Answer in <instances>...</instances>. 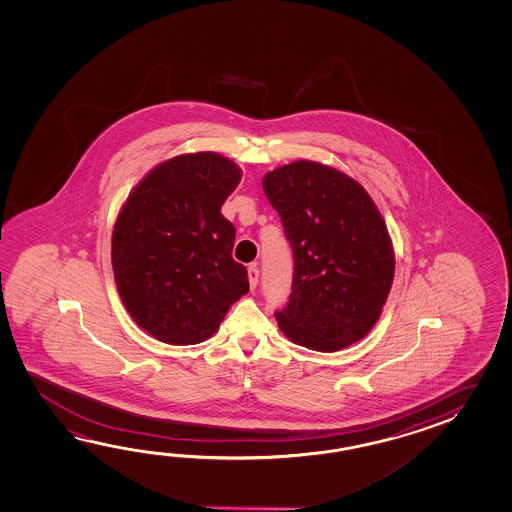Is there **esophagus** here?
<instances>
[{"label":"esophagus","mask_w":512,"mask_h":512,"mask_svg":"<svg viewBox=\"0 0 512 512\" xmlns=\"http://www.w3.org/2000/svg\"><path fill=\"white\" fill-rule=\"evenodd\" d=\"M247 276H249L251 289L254 291V289H256V285H258V278H260V271H258V267H256V265H251V267H249V271H247Z\"/></svg>","instance_id":"34e87169"}]
</instances>
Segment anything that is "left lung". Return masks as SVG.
Masks as SVG:
<instances>
[{
    "mask_svg": "<svg viewBox=\"0 0 512 512\" xmlns=\"http://www.w3.org/2000/svg\"><path fill=\"white\" fill-rule=\"evenodd\" d=\"M261 186L294 252L293 293L276 313L283 335L324 353L359 342L381 318L395 274L379 208L353 177L316 161L278 166Z\"/></svg>",
    "mask_w": 512,
    "mask_h": 512,
    "instance_id": "8db88e82",
    "label": "left lung"
}]
</instances>
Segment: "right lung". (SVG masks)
Instances as JSON below:
<instances>
[{
    "label": "right lung",
    "instance_id": "right-lung-1",
    "mask_svg": "<svg viewBox=\"0 0 512 512\" xmlns=\"http://www.w3.org/2000/svg\"><path fill=\"white\" fill-rule=\"evenodd\" d=\"M241 168L216 152L153 166L130 192L111 234L120 300L148 335L172 346L205 342L249 291L232 260L236 229L223 218Z\"/></svg>",
    "mask_w": 512,
    "mask_h": 512
}]
</instances>
